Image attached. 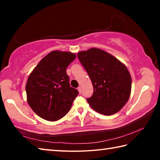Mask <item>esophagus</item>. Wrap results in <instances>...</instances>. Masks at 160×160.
<instances>
[{
	"label": "esophagus",
	"instance_id": "34e87169",
	"mask_svg": "<svg viewBox=\"0 0 160 160\" xmlns=\"http://www.w3.org/2000/svg\"><path fill=\"white\" fill-rule=\"evenodd\" d=\"M78 92H79V93L81 94V92H82V89H81V87H78Z\"/></svg>",
	"mask_w": 160,
	"mask_h": 160
}]
</instances>
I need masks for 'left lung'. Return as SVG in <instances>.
I'll return each mask as SVG.
<instances>
[{
    "label": "left lung",
    "instance_id": "left-lung-1",
    "mask_svg": "<svg viewBox=\"0 0 160 160\" xmlns=\"http://www.w3.org/2000/svg\"><path fill=\"white\" fill-rule=\"evenodd\" d=\"M88 72L94 91L87 99L92 109L109 116L126 104L131 90V77L127 68L117 58L99 48H92L78 53Z\"/></svg>",
    "mask_w": 160,
    "mask_h": 160
}]
</instances>
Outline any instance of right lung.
Here are the masks:
<instances>
[{"label":"right lung","mask_w":160,"mask_h":160,"mask_svg":"<svg viewBox=\"0 0 160 160\" xmlns=\"http://www.w3.org/2000/svg\"><path fill=\"white\" fill-rule=\"evenodd\" d=\"M76 56L53 51L38 63L26 84L28 102L40 117L49 121L63 118L78 95L70 87L66 68Z\"/></svg>","instance_id":"1"}]
</instances>
